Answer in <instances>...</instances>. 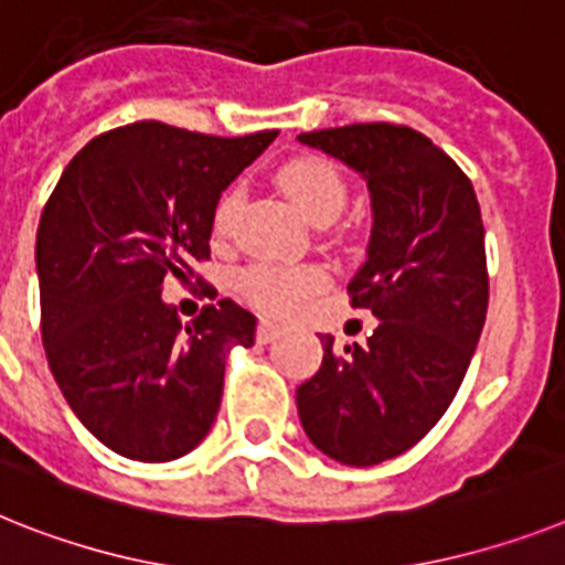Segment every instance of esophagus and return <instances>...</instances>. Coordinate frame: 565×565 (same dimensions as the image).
Returning a JSON list of instances; mask_svg holds the SVG:
<instances>
[{"mask_svg": "<svg viewBox=\"0 0 565 565\" xmlns=\"http://www.w3.org/2000/svg\"><path fill=\"white\" fill-rule=\"evenodd\" d=\"M281 330H284V327L278 324V321L260 319L258 321V341H264V344H267V341H275L278 335H281Z\"/></svg>", "mask_w": 565, "mask_h": 565, "instance_id": "esophagus-1", "label": "esophagus"}]
</instances>
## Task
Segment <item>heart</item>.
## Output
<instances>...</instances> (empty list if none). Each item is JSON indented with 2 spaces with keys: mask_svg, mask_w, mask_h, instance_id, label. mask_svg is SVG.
I'll use <instances>...</instances> for the list:
<instances>
[{
  "mask_svg": "<svg viewBox=\"0 0 565 565\" xmlns=\"http://www.w3.org/2000/svg\"><path fill=\"white\" fill-rule=\"evenodd\" d=\"M275 180L312 224H330L348 203V183H344L339 169L324 158L310 154V158L287 160L278 169ZM241 203H244V189L241 186H232L221 198L215 221H212L217 241H226L232 235ZM324 287L327 273L316 264H253L238 278L241 296L253 301L258 310L273 312V316H292V312L310 305Z\"/></svg>",
  "mask_w": 565,
  "mask_h": 565,
  "instance_id": "heart-1",
  "label": "heart"
}]
</instances>
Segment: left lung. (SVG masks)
Listing matches in <instances>:
<instances>
[{
    "label": "left lung",
    "mask_w": 565,
    "mask_h": 565,
    "mask_svg": "<svg viewBox=\"0 0 565 565\" xmlns=\"http://www.w3.org/2000/svg\"><path fill=\"white\" fill-rule=\"evenodd\" d=\"M298 140L367 180L373 235L348 296L379 319L364 344L321 339L298 416L327 457L376 466L414 448L466 379L488 312L480 203L468 174L407 126L353 122Z\"/></svg>",
    "instance_id": "left-lung-1"
}]
</instances>
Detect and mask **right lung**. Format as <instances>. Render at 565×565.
I'll use <instances>...</instances> for the list:
<instances>
[{"mask_svg":"<svg viewBox=\"0 0 565 565\" xmlns=\"http://www.w3.org/2000/svg\"><path fill=\"white\" fill-rule=\"evenodd\" d=\"M275 137L131 122L85 143L56 180L36 230L42 344L71 411L120 457L192 451L221 407L226 353L253 348L255 316L232 298L183 327L160 287L201 284L192 264L210 260L221 192Z\"/></svg>","mask_w":565,"mask_h":565,"instance_id":"obj_1","label":"right lung"}]
</instances>
